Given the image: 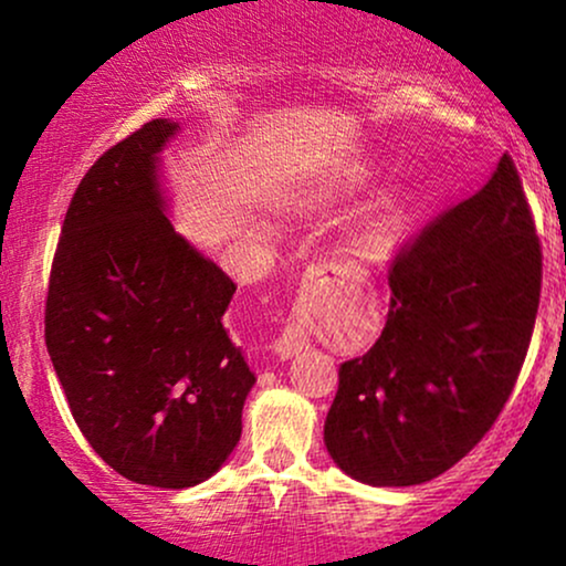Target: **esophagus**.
Instances as JSON below:
<instances>
[{
	"label": "esophagus",
	"mask_w": 566,
	"mask_h": 566,
	"mask_svg": "<svg viewBox=\"0 0 566 566\" xmlns=\"http://www.w3.org/2000/svg\"><path fill=\"white\" fill-rule=\"evenodd\" d=\"M305 348H308V335H305L301 324H287V329L271 343V350H274L279 359H292V356L303 354Z\"/></svg>",
	"instance_id": "1"
}]
</instances>
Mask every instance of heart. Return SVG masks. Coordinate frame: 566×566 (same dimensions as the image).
I'll return each instance as SVG.
<instances>
[{
  "instance_id": "obj_1",
  "label": "heart",
  "mask_w": 566,
  "mask_h": 566,
  "mask_svg": "<svg viewBox=\"0 0 566 566\" xmlns=\"http://www.w3.org/2000/svg\"><path fill=\"white\" fill-rule=\"evenodd\" d=\"M380 172H382L380 165H375V161H361V165L348 167V170L343 172V178L337 180V186L346 188V191H365V188L378 184ZM407 218H409V199L394 197L386 207H382L378 216L367 220V223L354 233V239H350V250H354V255L365 263L388 261L401 242Z\"/></svg>"
}]
</instances>
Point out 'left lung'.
Segmentation results:
<instances>
[{
	"label": "left lung",
	"instance_id": "8db88e82",
	"mask_svg": "<svg viewBox=\"0 0 566 566\" xmlns=\"http://www.w3.org/2000/svg\"><path fill=\"white\" fill-rule=\"evenodd\" d=\"M543 255L509 154L388 271L386 327L343 361L324 444L369 486H412L482 441L527 356Z\"/></svg>",
	"mask_w": 566,
	"mask_h": 566
}]
</instances>
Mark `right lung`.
Segmentation results:
<instances>
[{
	"label": "right lung",
	"instance_id": "1",
	"mask_svg": "<svg viewBox=\"0 0 566 566\" xmlns=\"http://www.w3.org/2000/svg\"><path fill=\"white\" fill-rule=\"evenodd\" d=\"M154 119L90 167L50 274L44 340L76 426L135 484L186 490L242 437L255 373L223 327L237 284L170 223Z\"/></svg>",
	"mask_w": 566,
	"mask_h": 566
}]
</instances>
